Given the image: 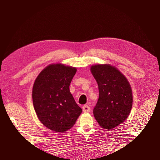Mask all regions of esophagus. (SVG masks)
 Segmentation results:
<instances>
[{"label": "esophagus", "mask_w": 160, "mask_h": 160, "mask_svg": "<svg viewBox=\"0 0 160 160\" xmlns=\"http://www.w3.org/2000/svg\"><path fill=\"white\" fill-rule=\"evenodd\" d=\"M82 110L84 113H87V112H89L91 110H90V108L89 106L84 105L82 107Z\"/></svg>", "instance_id": "1"}]
</instances>
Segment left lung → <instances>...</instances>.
Segmentation results:
<instances>
[{
  "instance_id": "1",
  "label": "left lung",
  "mask_w": 160,
  "mask_h": 160,
  "mask_svg": "<svg viewBox=\"0 0 160 160\" xmlns=\"http://www.w3.org/2000/svg\"><path fill=\"white\" fill-rule=\"evenodd\" d=\"M98 86L99 97L93 115L99 125L111 130L122 123L132 107V92L127 78L109 64L91 67Z\"/></svg>"
}]
</instances>
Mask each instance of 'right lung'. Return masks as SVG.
Wrapping results in <instances>:
<instances>
[{
  "instance_id": "add662e5",
  "label": "right lung",
  "mask_w": 160,
  "mask_h": 160,
  "mask_svg": "<svg viewBox=\"0 0 160 160\" xmlns=\"http://www.w3.org/2000/svg\"><path fill=\"white\" fill-rule=\"evenodd\" d=\"M76 72L75 67L52 64L39 73L33 83L32 99L37 116L52 131L68 130L82 112L69 90Z\"/></svg>"
}]
</instances>
